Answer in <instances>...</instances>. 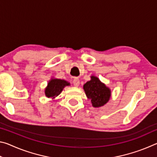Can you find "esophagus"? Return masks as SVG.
<instances>
[{
  "label": "esophagus",
  "mask_w": 157,
  "mask_h": 157,
  "mask_svg": "<svg viewBox=\"0 0 157 157\" xmlns=\"http://www.w3.org/2000/svg\"><path fill=\"white\" fill-rule=\"evenodd\" d=\"M73 84L75 86H78L79 85V79L78 78H75L73 80Z\"/></svg>",
  "instance_id": "obj_1"
}]
</instances>
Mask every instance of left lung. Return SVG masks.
I'll use <instances>...</instances> for the list:
<instances>
[{
	"mask_svg": "<svg viewBox=\"0 0 157 157\" xmlns=\"http://www.w3.org/2000/svg\"><path fill=\"white\" fill-rule=\"evenodd\" d=\"M84 90L94 107L103 106L108 102L111 96L109 89L94 76L91 77V80L84 85Z\"/></svg>",
	"mask_w": 157,
	"mask_h": 157,
	"instance_id": "left-lung-1",
	"label": "left lung"
}]
</instances>
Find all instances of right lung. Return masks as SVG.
Wrapping results in <instances>:
<instances>
[{"mask_svg": "<svg viewBox=\"0 0 157 157\" xmlns=\"http://www.w3.org/2000/svg\"><path fill=\"white\" fill-rule=\"evenodd\" d=\"M68 85H69V83L64 80L59 79H52L48 84V86L45 90V94L48 98H55L62 91L63 89Z\"/></svg>", "mask_w": 157, "mask_h": 157, "instance_id": "1", "label": "right lung"}]
</instances>
